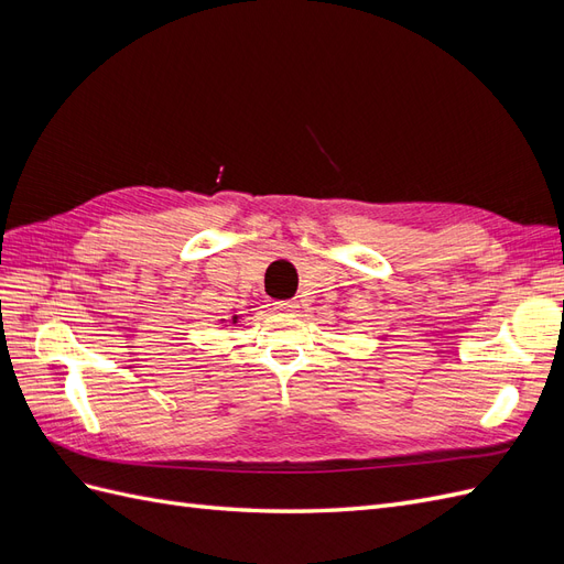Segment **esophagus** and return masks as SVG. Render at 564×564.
<instances>
[{
	"label": "esophagus",
	"instance_id": "34e87169",
	"mask_svg": "<svg viewBox=\"0 0 564 564\" xmlns=\"http://www.w3.org/2000/svg\"><path fill=\"white\" fill-rule=\"evenodd\" d=\"M272 305H275V311H280V313H294V311L299 308V303H296L294 299H289V301H275Z\"/></svg>",
	"mask_w": 564,
	"mask_h": 564
}]
</instances>
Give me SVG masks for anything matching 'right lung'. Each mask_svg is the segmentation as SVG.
I'll return each mask as SVG.
<instances>
[{
  "instance_id": "add662e5",
  "label": "right lung",
  "mask_w": 564,
  "mask_h": 564,
  "mask_svg": "<svg viewBox=\"0 0 564 564\" xmlns=\"http://www.w3.org/2000/svg\"><path fill=\"white\" fill-rule=\"evenodd\" d=\"M232 322H237V315H235V317H232Z\"/></svg>"
}]
</instances>
